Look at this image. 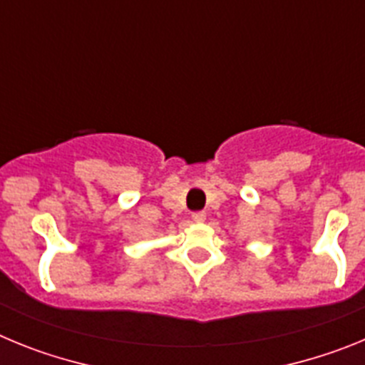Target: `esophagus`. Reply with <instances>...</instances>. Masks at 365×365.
Wrapping results in <instances>:
<instances>
[{"mask_svg":"<svg viewBox=\"0 0 365 365\" xmlns=\"http://www.w3.org/2000/svg\"><path fill=\"white\" fill-rule=\"evenodd\" d=\"M192 219H193V221H195V222H202V221H205V219H206V214H205V212H193Z\"/></svg>","mask_w":365,"mask_h":365,"instance_id":"34e87169","label":"esophagus"}]
</instances>
